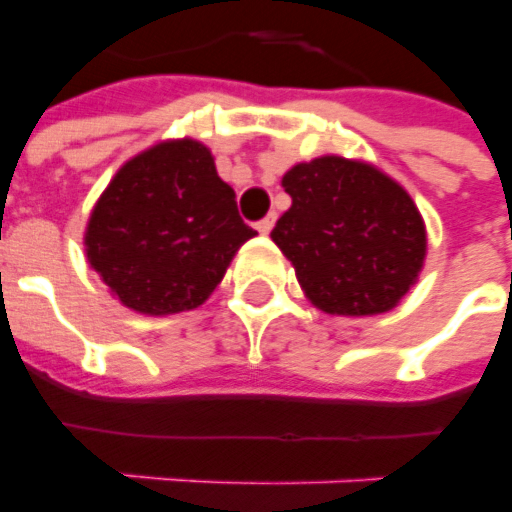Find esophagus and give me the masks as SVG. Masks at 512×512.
I'll return each mask as SVG.
<instances>
[{
  "label": "esophagus",
  "mask_w": 512,
  "mask_h": 512,
  "mask_svg": "<svg viewBox=\"0 0 512 512\" xmlns=\"http://www.w3.org/2000/svg\"><path fill=\"white\" fill-rule=\"evenodd\" d=\"M273 226H275L273 217H264V220H259V223H256V231H259V234H264V237H267V234L273 231Z\"/></svg>",
  "instance_id": "1"
}]
</instances>
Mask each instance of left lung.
Segmentation results:
<instances>
[{"label": "left lung", "mask_w": 512, "mask_h": 512, "mask_svg": "<svg viewBox=\"0 0 512 512\" xmlns=\"http://www.w3.org/2000/svg\"><path fill=\"white\" fill-rule=\"evenodd\" d=\"M281 187L292 206L270 237L308 303L333 317L400 306L427 256L424 217L400 181L366 159L325 154L292 165Z\"/></svg>", "instance_id": "1"}]
</instances>
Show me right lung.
<instances>
[{
    "label": "right lung",
    "instance_id": "add662e5",
    "mask_svg": "<svg viewBox=\"0 0 512 512\" xmlns=\"http://www.w3.org/2000/svg\"><path fill=\"white\" fill-rule=\"evenodd\" d=\"M250 237L209 146L176 137L118 168L90 209L85 256L123 306L168 317L206 303Z\"/></svg>",
    "mask_w": 512,
    "mask_h": 512
}]
</instances>
